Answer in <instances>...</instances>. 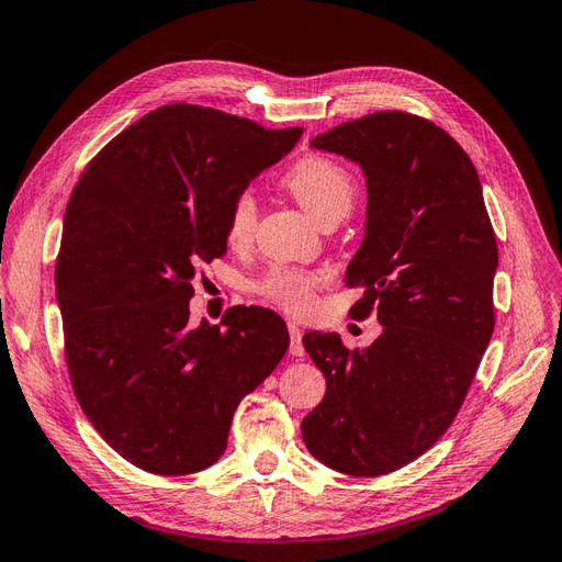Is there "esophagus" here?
I'll return each mask as SVG.
<instances>
[{"instance_id": "obj_1", "label": "esophagus", "mask_w": 562, "mask_h": 562, "mask_svg": "<svg viewBox=\"0 0 562 562\" xmlns=\"http://www.w3.org/2000/svg\"><path fill=\"white\" fill-rule=\"evenodd\" d=\"M288 333H291V353L293 356H304L302 347V330L295 321H288Z\"/></svg>"}]
</instances>
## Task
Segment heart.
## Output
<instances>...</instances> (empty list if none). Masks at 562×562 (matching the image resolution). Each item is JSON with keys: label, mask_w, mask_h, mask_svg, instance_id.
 I'll return each instance as SVG.
<instances>
[{"label": "heart", "mask_w": 562, "mask_h": 562, "mask_svg": "<svg viewBox=\"0 0 562 562\" xmlns=\"http://www.w3.org/2000/svg\"><path fill=\"white\" fill-rule=\"evenodd\" d=\"M281 184L300 206L312 215L314 223L326 225L342 220L356 199V180L347 168L323 155H304L285 168ZM258 223V206L250 192H239L229 201L227 211V241L229 246H246L252 239ZM326 281L323 271H304L291 267L271 269L258 285L265 300L277 307L304 314L312 310L316 288Z\"/></svg>", "instance_id": "heart-1"}]
</instances>
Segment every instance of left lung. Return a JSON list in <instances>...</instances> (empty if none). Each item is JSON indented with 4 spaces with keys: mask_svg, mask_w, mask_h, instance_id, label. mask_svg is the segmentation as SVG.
Instances as JSON below:
<instances>
[{
    "mask_svg": "<svg viewBox=\"0 0 562 562\" xmlns=\"http://www.w3.org/2000/svg\"><path fill=\"white\" fill-rule=\"evenodd\" d=\"M312 147L363 168L366 236L345 281L366 288L351 314L375 312L382 335L366 349L302 337L326 378L302 438L339 473L384 475L427 452L467 398L495 330L497 239L469 155L429 119L375 112Z\"/></svg>",
    "mask_w": 562,
    "mask_h": 562,
    "instance_id": "obj_1",
    "label": "left lung"
}]
</instances>
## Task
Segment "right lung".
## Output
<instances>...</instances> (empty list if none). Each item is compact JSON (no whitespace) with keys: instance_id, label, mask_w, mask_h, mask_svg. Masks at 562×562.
<instances>
[{"instance_id":"obj_1","label":"right lung","mask_w":562,"mask_h":562,"mask_svg":"<svg viewBox=\"0 0 562 562\" xmlns=\"http://www.w3.org/2000/svg\"><path fill=\"white\" fill-rule=\"evenodd\" d=\"M199 105H164L110 140L67 201L56 297L83 415L159 475L215 464L236 405L288 349L262 307L190 328L196 269L227 250L229 201L300 140Z\"/></svg>"}]
</instances>
